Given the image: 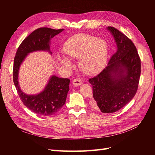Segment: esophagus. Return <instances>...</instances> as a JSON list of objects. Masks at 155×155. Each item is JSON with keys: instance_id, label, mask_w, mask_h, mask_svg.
<instances>
[{"instance_id": "1", "label": "esophagus", "mask_w": 155, "mask_h": 155, "mask_svg": "<svg viewBox=\"0 0 155 155\" xmlns=\"http://www.w3.org/2000/svg\"><path fill=\"white\" fill-rule=\"evenodd\" d=\"M82 83H83V82L81 81V79H79V78L74 79V80L72 81V84H73L74 85H75V86H79V85H81Z\"/></svg>"}]
</instances>
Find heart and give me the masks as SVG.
<instances>
[{"label": "heart", "mask_w": 155, "mask_h": 155, "mask_svg": "<svg viewBox=\"0 0 155 155\" xmlns=\"http://www.w3.org/2000/svg\"><path fill=\"white\" fill-rule=\"evenodd\" d=\"M64 51L69 58L79 59V67L87 74H94L103 68L107 58V45L103 39L79 34L70 37L64 45ZM59 60L65 67L70 68L72 63L66 57Z\"/></svg>", "instance_id": "heart-1"}]
</instances>
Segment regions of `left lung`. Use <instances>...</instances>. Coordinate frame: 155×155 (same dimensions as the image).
Segmentation results:
<instances>
[{"label": "left lung", "instance_id": "8db88e82", "mask_svg": "<svg viewBox=\"0 0 155 155\" xmlns=\"http://www.w3.org/2000/svg\"><path fill=\"white\" fill-rule=\"evenodd\" d=\"M113 35L117 50L108 66L88 79L94 104L103 113L119 110L131 101L138 90L141 61L133 41L114 27L107 28Z\"/></svg>", "mask_w": 155, "mask_h": 155}]
</instances>
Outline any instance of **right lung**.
Wrapping results in <instances>:
<instances>
[{
  "label": "right lung",
  "mask_w": 155,
  "mask_h": 155,
  "mask_svg": "<svg viewBox=\"0 0 155 155\" xmlns=\"http://www.w3.org/2000/svg\"><path fill=\"white\" fill-rule=\"evenodd\" d=\"M63 30L64 29L55 30L46 27L37 28L23 40L14 58V85L23 104L37 114L54 115L61 109L66 102L70 79L52 76L43 92L36 95H27L21 90L18 85V75L20 65L26 55L32 51L46 50L51 54L50 50V39Z\"/></svg>",
  "instance_id": "right-lung-1"
}]
</instances>
